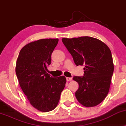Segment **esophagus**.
<instances>
[{
	"mask_svg": "<svg viewBox=\"0 0 126 126\" xmlns=\"http://www.w3.org/2000/svg\"><path fill=\"white\" fill-rule=\"evenodd\" d=\"M72 77H66L67 81H72Z\"/></svg>",
	"mask_w": 126,
	"mask_h": 126,
	"instance_id": "obj_1",
	"label": "esophagus"
}]
</instances>
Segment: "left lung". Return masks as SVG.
Segmentation results:
<instances>
[{
	"label": "left lung",
	"mask_w": 126,
	"mask_h": 126,
	"mask_svg": "<svg viewBox=\"0 0 126 126\" xmlns=\"http://www.w3.org/2000/svg\"><path fill=\"white\" fill-rule=\"evenodd\" d=\"M77 66L84 65V76H74L79 83L75 93L79 102L87 107L102 102L107 95L111 84L113 66L110 48L94 38L81 37L63 38Z\"/></svg>",
	"instance_id": "8db88e82"
}]
</instances>
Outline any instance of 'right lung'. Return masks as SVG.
Wrapping results in <instances>:
<instances>
[{"label":"right lung","mask_w":126,"mask_h":126,"mask_svg":"<svg viewBox=\"0 0 126 126\" xmlns=\"http://www.w3.org/2000/svg\"><path fill=\"white\" fill-rule=\"evenodd\" d=\"M58 39H42L26 45L20 50L15 72L29 102L42 112L54 109L65 87V76L53 77L46 72Z\"/></svg>","instance_id":"right-lung-1"}]
</instances>
